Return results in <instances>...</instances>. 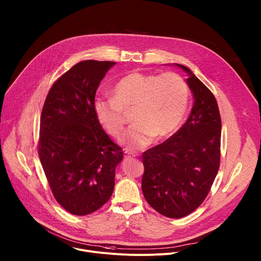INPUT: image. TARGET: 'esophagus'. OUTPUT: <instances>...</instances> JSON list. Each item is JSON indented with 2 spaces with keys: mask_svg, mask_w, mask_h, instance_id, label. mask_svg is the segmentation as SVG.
Masks as SVG:
<instances>
[{
  "mask_svg": "<svg viewBox=\"0 0 261 261\" xmlns=\"http://www.w3.org/2000/svg\"><path fill=\"white\" fill-rule=\"evenodd\" d=\"M124 157H125L126 159H129V158H131L132 156H131V154H129L127 151H125V153H124Z\"/></svg>",
  "mask_w": 261,
  "mask_h": 261,
  "instance_id": "esophagus-1",
  "label": "esophagus"
}]
</instances>
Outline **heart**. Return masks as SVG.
<instances>
[{"label": "heart", "mask_w": 261, "mask_h": 261, "mask_svg": "<svg viewBox=\"0 0 261 261\" xmlns=\"http://www.w3.org/2000/svg\"><path fill=\"white\" fill-rule=\"evenodd\" d=\"M188 104L189 89L178 74L133 71L114 86L113 98L96 97L93 109L99 124L113 137L121 135L125 114L132 111L133 126L120 141L128 151L135 152L154 138L170 137L181 123Z\"/></svg>", "instance_id": "heart-1"}]
</instances>
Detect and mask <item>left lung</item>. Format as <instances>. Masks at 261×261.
<instances>
[{"label":"left lung","mask_w":261,"mask_h":261,"mask_svg":"<svg viewBox=\"0 0 261 261\" xmlns=\"http://www.w3.org/2000/svg\"><path fill=\"white\" fill-rule=\"evenodd\" d=\"M194 102L186 123L167 140L143 153L142 193L161 215L178 219L195 211L207 196L220 166L221 117L213 93L192 71Z\"/></svg>","instance_id":"obj_1"}]
</instances>
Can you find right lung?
I'll return each mask as SVG.
<instances>
[{"label":"right lung","instance_id":"1","mask_svg":"<svg viewBox=\"0 0 261 261\" xmlns=\"http://www.w3.org/2000/svg\"><path fill=\"white\" fill-rule=\"evenodd\" d=\"M116 63H77L53 85L45 99L38 154L56 200L85 216L106 203L115 188L122 148L102 129L93 102L106 72Z\"/></svg>","mask_w":261,"mask_h":261}]
</instances>
